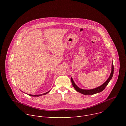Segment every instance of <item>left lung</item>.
Returning <instances> with one entry per match:
<instances>
[{"label": "left lung", "instance_id": "8db88e82", "mask_svg": "<svg viewBox=\"0 0 126 126\" xmlns=\"http://www.w3.org/2000/svg\"><path fill=\"white\" fill-rule=\"evenodd\" d=\"M113 74H114V65H113V63H112L111 72V74H110V76L108 78V79L107 80V81L104 83H103L102 85H101L100 86L98 87H97L95 89H90V90L82 89L79 88L76 85L75 82H74L72 78L71 77V82H72V84L73 86L74 87V88H75V89L77 92H79V93H80L82 94H84V95H94V94H95L96 93H100V92H102V91L104 90L105 88H106V87L107 86V85L108 84V83L110 81V80L112 79V78L113 77Z\"/></svg>", "mask_w": 126, "mask_h": 126}]
</instances>
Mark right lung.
I'll return each mask as SVG.
<instances>
[{
  "instance_id": "add662e5",
  "label": "right lung",
  "mask_w": 126,
  "mask_h": 126,
  "mask_svg": "<svg viewBox=\"0 0 126 126\" xmlns=\"http://www.w3.org/2000/svg\"><path fill=\"white\" fill-rule=\"evenodd\" d=\"M50 91H49L48 92H46V93H45L42 94H40V95H31V94H27V95H28L29 96H33V97H39V96H42V95H46V94L48 93Z\"/></svg>"
}]
</instances>
